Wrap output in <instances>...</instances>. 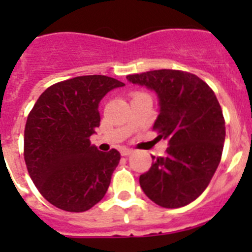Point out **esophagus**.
Here are the masks:
<instances>
[{"mask_svg": "<svg viewBox=\"0 0 252 252\" xmlns=\"http://www.w3.org/2000/svg\"><path fill=\"white\" fill-rule=\"evenodd\" d=\"M133 151L131 150V149H122L121 150V155L122 157H128V155H131Z\"/></svg>", "mask_w": 252, "mask_h": 252, "instance_id": "esophagus-1", "label": "esophagus"}]
</instances>
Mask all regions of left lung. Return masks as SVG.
<instances>
[{"mask_svg": "<svg viewBox=\"0 0 252 252\" xmlns=\"http://www.w3.org/2000/svg\"><path fill=\"white\" fill-rule=\"evenodd\" d=\"M126 78L155 92L159 115L154 128L169 145L164 157H151L140 187L159 206H187L204 192L221 161L226 127L217 97L201 78L182 70L160 69Z\"/></svg>", "mask_w": 252, "mask_h": 252, "instance_id": "left-lung-1", "label": "left lung"}]
</instances>
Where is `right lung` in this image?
Wrapping results in <instances>:
<instances>
[{
    "instance_id": "right-lung-1",
    "label": "right lung",
    "mask_w": 252,
    "mask_h": 252,
    "mask_svg": "<svg viewBox=\"0 0 252 252\" xmlns=\"http://www.w3.org/2000/svg\"><path fill=\"white\" fill-rule=\"evenodd\" d=\"M124 86L106 75L75 77L49 87L32 107L24 157L31 179L53 206L84 212L106 194L121 155L116 149L99 151L90 137L101 121V99Z\"/></svg>"
}]
</instances>
